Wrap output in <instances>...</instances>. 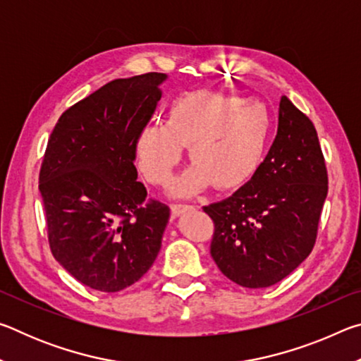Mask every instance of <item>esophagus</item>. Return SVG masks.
Here are the masks:
<instances>
[{"mask_svg":"<svg viewBox=\"0 0 361 361\" xmlns=\"http://www.w3.org/2000/svg\"><path fill=\"white\" fill-rule=\"evenodd\" d=\"M170 209H172L173 215H181V213L191 210L192 205H188V204H172V205H170Z\"/></svg>","mask_w":361,"mask_h":361,"instance_id":"34e87169","label":"esophagus"}]
</instances>
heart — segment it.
I'll list each match as a JSON object with an SVG mask.
<instances>
[{
	"label": "heart",
	"mask_w": 361,
	"mask_h": 361,
	"mask_svg": "<svg viewBox=\"0 0 361 361\" xmlns=\"http://www.w3.org/2000/svg\"><path fill=\"white\" fill-rule=\"evenodd\" d=\"M271 129V111L262 100L195 90L176 97L167 122L143 127L137 138L138 164L151 183L166 185L180 164L183 145H189L194 166L172 191L192 194L210 183L231 191L258 172Z\"/></svg>",
	"instance_id": "heart-1"
}]
</instances>
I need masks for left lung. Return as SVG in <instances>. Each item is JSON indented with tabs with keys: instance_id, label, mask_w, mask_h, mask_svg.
Segmentation results:
<instances>
[{
	"instance_id": "obj_1",
	"label": "left lung",
	"mask_w": 361,
	"mask_h": 361,
	"mask_svg": "<svg viewBox=\"0 0 361 361\" xmlns=\"http://www.w3.org/2000/svg\"><path fill=\"white\" fill-rule=\"evenodd\" d=\"M328 172L317 130L282 97L279 129L258 172L221 202L204 207L212 218V258L226 277L245 288H267L312 252Z\"/></svg>"
}]
</instances>
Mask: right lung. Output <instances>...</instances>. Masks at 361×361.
I'll return each instance as SVG.
<instances>
[{
	"label": "right lung",
	"mask_w": 361,
	"mask_h": 361,
	"mask_svg": "<svg viewBox=\"0 0 361 361\" xmlns=\"http://www.w3.org/2000/svg\"><path fill=\"white\" fill-rule=\"evenodd\" d=\"M164 73L114 79L60 116L39 170L51 252L89 288L138 282L161 250L170 209L137 181V138Z\"/></svg>",
	"instance_id": "obj_1"
}]
</instances>
